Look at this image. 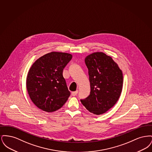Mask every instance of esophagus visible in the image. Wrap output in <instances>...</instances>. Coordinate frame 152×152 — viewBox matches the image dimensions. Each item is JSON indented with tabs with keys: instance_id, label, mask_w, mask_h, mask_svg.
Segmentation results:
<instances>
[{
	"instance_id": "34e87169",
	"label": "esophagus",
	"mask_w": 152,
	"mask_h": 152,
	"mask_svg": "<svg viewBox=\"0 0 152 152\" xmlns=\"http://www.w3.org/2000/svg\"><path fill=\"white\" fill-rule=\"evenodd\" d=\"M77 93H78V91H77V90H76V91H73V92H72L71 94H72V95L73 96H76V94H77Z\"/></svg>"
}]
</instances>
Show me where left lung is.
Returning a JSON list of instances; mask_svg holds the SVG:
<instances>
[{
	"mask_svg": "<svg viewBox=\"0 0 152 152\" xmlns=\"http://www.w3.org/2000/svg\"><path fill=\"white\" fill-rule=\"evenodd\" d=\"M85 63L88 69L91 92L81 102L91 113L101 115L118 100L123 89V72L112 58L101 52L87 56Z\"/></svg>",
	"mask_w": 152,
	"mask_h": 152,
	"instance_id": "left-lung-1",
	"label": "left lung"
}]
</instances>
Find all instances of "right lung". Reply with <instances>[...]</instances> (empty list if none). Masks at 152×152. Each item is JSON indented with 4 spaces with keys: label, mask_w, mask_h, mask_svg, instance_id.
Instances as JSON below:
<instances>
[{
    "label": "right lung",
    "mask_w": 152,
    "mask_h": 152,
    "mask_svg": "<svg viewBox=\"0 0 152 152\" xmlns=\"http://www.w3.org/2000/svg\"><path fill=\"white\" fill-rule=\"evenodd\" d=\"M72 55L51 52L36 60L29 69L26 87L31 100L38 108L52 112L61 108L70 96L63 69Z\"/></svg>",
    "instance_id": "add662e5"
}]
</instances>
